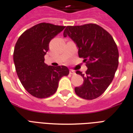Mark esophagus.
<instances>
[{"label":"esophagus","instance_id":"34e87169","mask_svg":"<svg viewBox=\"0 0 133 133\" xmlns=\"http://www.w3.org/2000/svg\"><path fill=\"white\" fill-rule=\"evenodd\" d=\"M69 74H71V75H74V74H75V71H74L72 69H70V70H69Z\"/></svg>","mask_w":133,"mask_h":133}]
</instances>
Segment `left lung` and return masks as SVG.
Returning a JSON list of instances; mask_svg holds the SVG:
<instances>
[{
  "mask_svg": "<svg viewBox=\"0 0 133 133\" xmlns=\"http://www.w3.org/2000/svg\"><path fill=\"white\" fill-rule=\"evenodd\" d=\"M64 36H69L78 48L79 58H83L87 70L85 74L76 71L84 81L75 92L80 97L91 100L101 95L114 78L119 65V52L113 37L95 24L68 26Z\"/></svg>",
  "mask_w": 133,
  "mask_h": 133,
  "instance_id": "obj_1",
  "label": "left lung"
}]
</instances>
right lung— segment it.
Segmentation results:
<instances>
[{"label": "right lung", "instance_id": "add662e5", "mask_svg": "<svg viewBox=\"0 0 133 133\" xmlns=\"http://www.w3.org/2000/svg\"><path fill=\"white\" fill-rule=\"evenodd\" d=\"M65 26L38 24L25 31L14 47L13 59L18 77L27 91L37 98L56 93L59 81L69 71L66 66L54 67L44 63L49 43Z\"/></svg>", "mask_w": 133, "mask_h": 133}]
</instances>
